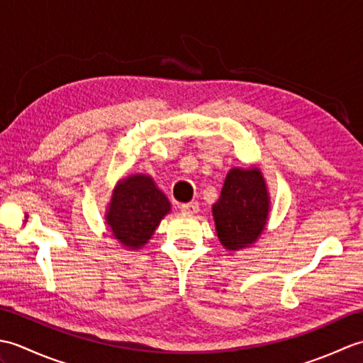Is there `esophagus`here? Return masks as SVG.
I'll return each mask as SVG.
<instances>
[{"mask_svg":"<svg viewBox=\"0 0 363 363\" xmlns=\"http://www.w3.org/2000/svg\"><path fill=\"white\" fill-rule=\"evenodd\" d=\"M181 211L186 215H195L199 211V206H198V203H187V204L181 206Z\"/></svg>","mask_w":363,"mask_h":363,"instance_id":"34e87169","label":"esophagus"}]
</instances>
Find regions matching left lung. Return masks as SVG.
<instances>
[{
  "mask_svg": "<svg viewBox=\"0 0 363 363\" xmlns=\"http://www.w3.org/2000/svg\"><path fill=\"white\" fill-rule=\"evenodd\" d=\"M268 212L269 196L260 169L233 168L212 206L218 240L229 251L248 248L264 233Z\"/></svg>",
  "mask_w": 363,
  "mask_h": 363,
  "instance_id": "left-lung-1",
  "label": "left lung"
}]
</instances>
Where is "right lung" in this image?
<instances>
[{
	"label": "right lung",
	"instance_id": "1",
	"mask_svg": "<svg viewBox=\"0 0 363 363\" xmlns=\"http://www.w3.org/2000/svg\"><path fill=\"white\" fill-rule=\"evenodd\" d=\"M172 209L148 174H133L113 189L106 223L112 235L128 250H138L148 243L160 220Z\"/></svg>",
	"mask_w": 363,
	"mask_h": 363
}]
</instances>
